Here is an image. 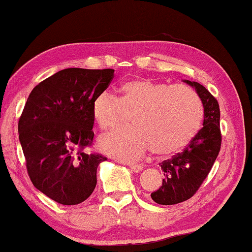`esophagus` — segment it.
<instances>
[{"label":"esophagus","mask_w":252,"mask_h":252,"mask_svg":"<svg viewBox=\"0 0 252 252\" xmlns=\"http://www.w3.org/2000/svg\"><path fill=\"white\" fill-rule=\"evenodd\" d=\"M129 168L133 172H140V171H142V169H143V167H142L141 164H130Z\"/></svg>","instance_id":"obj_1"}]
</instances>
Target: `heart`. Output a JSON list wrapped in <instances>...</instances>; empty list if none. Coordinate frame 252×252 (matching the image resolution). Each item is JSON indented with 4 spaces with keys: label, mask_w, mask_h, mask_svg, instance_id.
<instances>
[{
    "label": "heart",
    "mask_w": 252,
    "mask_h": 252,
    "mask_svg": "<svg viewBox=\"0 0 252 252\" xmlns=\"http://www.w3.org/2000/svg\"><path fill=\"white\" fill-rule=\"evenodd\" d=\"M119 92V97L103 92L93 102V118L102 130L121 126L129 116L133 119V126L100 136L99 147L106 155L134 161L151 149L155 155L169 156L198 133L203 105L190 87L135 78L123 82Z\"/></svg>",
    "instance_id": "heart-1"
}]
</instances>
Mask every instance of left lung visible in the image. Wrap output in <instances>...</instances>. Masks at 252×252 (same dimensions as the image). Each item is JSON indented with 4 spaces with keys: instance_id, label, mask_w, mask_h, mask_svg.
Wrapping results in <instances>:
<instances>
[{
    "instance_id": "8db88e82",
    "label": "left lung",
    "mask_w": 252,
    "mask_h": 252,
    "mask_svg": "<svg viewBox=\"0 0 252 252\" xmlns=\"http://www.w3.org/2000/svg\"><path fill=\"white\" fill-rule=\"evenodd\" d=\"M183 81L192 87L201 99L204 120L203 126L185 150L160 163L164 179L159 189L151 193V198L164 206L186 201L197 192L210 172L221 147L218 101L203 85L194 81Z\"/></svg>"
}]
</instances>
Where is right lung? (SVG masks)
<instances>
[{
  "mask_svg": "<svg viewBox=\"0 0 252 252\" xmlns=\"http://www.w3.org/2000/svg\"><path fill=\"white\" fill-rule=\"evenodd\" d=\"M114 70L70 67L42 81L30 93L19 120V139L29 177L42 193L65 206L87 200L96 169L106 158L83 151L93 141V102Z\"/></svg>",
  "mask_w": 252,
  "mask_h": 252,
  "instance_id": "obj_1",
  "label": "right lung"
}]
</instances>
